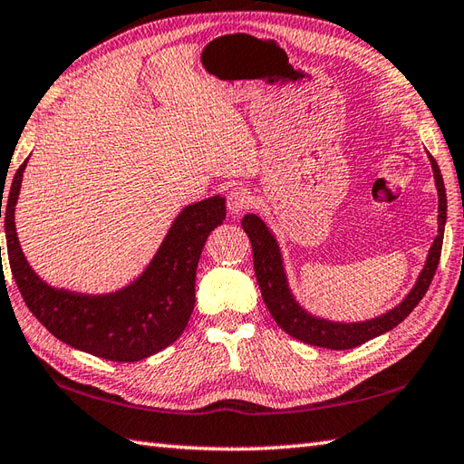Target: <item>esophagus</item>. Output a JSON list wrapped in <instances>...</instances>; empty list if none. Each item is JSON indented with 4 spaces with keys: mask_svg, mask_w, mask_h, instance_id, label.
<instances>
[{
    "mask_svg": "<svg viewBox=\"0 0 464 464\" xmlns=\"http://www.w3.org/2000/svg\"><path fill=\"white\" fill-rule=\"evenodd\" d=\"M252 206V194L248 188H234L228 194V210L234 216H240Z\"/></svg>",
    "mask_w": 464,
    "mask_h": 464,
    "instance_id": "1",
    "label": "esophagus"
}]
</instances>
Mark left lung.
I'll use <instances>...</instances> for the list:
<instances>
[{
	"label": "left lung",
	"mask_w": 464,
	"mask_h": 464,
	"mask_svg": "<svg viewBox=\"0 0 464 464\" xmlns=\"http://www.w3.org/2000/svg\"><path fill=\"white\" fill-rule=\"evenodd\" d=\"M429 154V152H427ZM430 169H433L435 187L439 194V214H437V236L433 244H430L429 254L423 270L419 272L417 280L411 287L409 294L401 300L395 307H391L385 314H381L372 319H363V322H334V319H325L314 315L302 307V304L295 300V295L287 280L285 264L282 248L277 244V238L270 230L260 216L246 214L242 218V228L248 234L252 242V254H254V272L258 277L260 292L264 302L270 310L276 324L280 325L285 334L300 339L304 343H310L315 347L325 349H352L362 345L369 339H373L381 334H387L399 325L403 319L415 310L417 304L423 300L427 294L430 280L437 272V266L440 260V248H442V236H445V224H447V192L445 182H442V174L439 170V164L429 154Z\"/></svg>",
	"instance_id": "left-lung-1"
}]
</instances>
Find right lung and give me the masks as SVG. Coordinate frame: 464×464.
<instances>
[{
	"label": "right lung",
	"instance_id": "1",
	"mask_svg": "<svg viewBox=\"0 0 464 464\" xmlns=\"http://www.w3.org/2000/svg\"><path fill=\"white\" fill-rule=\"evenodd\" d=\"M27 160L17 169L5 198V240L9 267L29 312L63 343L109 362H140L177 342L197 302L194 282L204 242L226 218V200L216 194L184 206L152 260L125 287L81 294L41 280L19 244L15 204Z\"/></svg>",
	"mask_w": 464,
	"mask_h": 464
}]
</instances>
